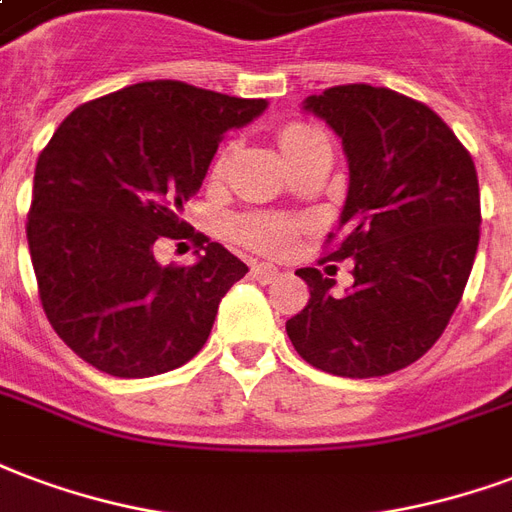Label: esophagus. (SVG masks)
Wrapping results in <instances>:
<instances>
[{"label":"esophagus","mask_w":512,"mask_h":512,"mask_svg":"<svg viewBox=\"0 0 512 512\" xmlns=\"http://www.w3.org/2000/svg\"><path fill=\"white\" fill-rule=\"evenodd\" d=\"M252 274H255L260 282H274L276 276H279V268L268 266V263H260V266L252 268Z\"/></svg>","instance_id":"1"}]
</instances>
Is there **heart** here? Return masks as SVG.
Here are the masks:
<instances>
[{"label":"heart","mask_w":512,"mask_h":512,"mask_svg":"<svg viewBox=\"0 0 512 512\" xmlns=\"http://www.w3.org/2000/svg\"><path fill=\"white\" fill-rule=\"evenodd\" d=\"M314 140H325V135L304 121H290L279 130V146L285 151L287 160ZM233 233L249 249L268 252V255H282L295 244V238L301 233V222L285 217V214H246V217L236 219Z\"/></svg>","instance_id":"b5f03b06"}]
</instances>
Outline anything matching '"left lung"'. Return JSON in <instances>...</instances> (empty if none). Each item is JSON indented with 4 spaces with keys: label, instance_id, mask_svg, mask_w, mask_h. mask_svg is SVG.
Wrapping results in <instances>:
<instances>
[{
    "label": "left lung",
    "instance_id": "obj_1",
    "mask_svg": "<svg viewBox=\"0 0 512 512\" xmlns=\"http://www.w3.org/2000/svg\"><path fill=\"white\" fill-rule=\"evenodd\" d=\"M342 138L350 162L339 237L325 260H355L352 287L317 268L295 274L309 304L287 336L314 369L336 377H385L434 347L467 287L480 241V187L464 143L429 105L344 83L304 102Z\"/></svg>",
    "mask_w": 512,
    "mask_h": 512
}]
</instances>
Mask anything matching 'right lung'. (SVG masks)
Segmentation results:
<instances>
[{
  "label": "right lung",
  "instance_id": "right-lung-1",
  "mask_svg": "<svg viewBox=\"0 0 512 512\" xmlns=\"http://www.w3.org/2000/svg\"><path fill=\"white\" fill-rule=\"evenodd\" d=\"M266 100L146 81L78 105L37 157L26 238L40 304L70 350L113 377L179 369L206 344L222 295L249 271L179 219L227 130ZM192 237L195 267L153 260Z\"/></svg>",
  "mask_w": 512,
  "mask_h": 512
}]
</instances>
